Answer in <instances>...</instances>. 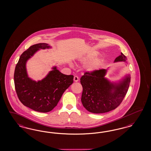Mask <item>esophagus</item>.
Masks as SVG:
<instances>
[{"mask_svg":"<svg viewBox=\"0 0 151 151\" xmlns=\"http://www.w3.org/2000/svg\"><path fill=\"white\" fill-rule=\"evenodd\" d=\"M78 80H79V78H78V76H74L73 80H74L75 82H78Z\"/></svg>","mask_w":151,"mask_h":151,"instance_id":"1","label":"esophagus"}]
</instances>
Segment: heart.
<instances>
[{"mask_svg":"<svg viewBox=\"0 0 151 151\" xmlns=\"http://www.w3.org/2000/svg\"><path fill=\"white\" fill-rule=\"evenodd\" d=\"M93 57L94 56L88 55V56L81 57L80 59V61L82 63H87L85 65L84 68L86 71H88L89 73H93L96 70H97L101 63V61L98 58H96L89 62V61L91 60ZM88 61L89 62H88Z\"/></svg>","mask_w":151,"mask_h":151,"instance_id":"1","label":"heart"}]
</instances>
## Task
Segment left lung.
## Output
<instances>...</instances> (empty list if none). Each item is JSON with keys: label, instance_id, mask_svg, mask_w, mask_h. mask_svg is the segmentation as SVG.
Masks as SVG:
<instances>
[{"label": "left lung", "instance_id": "left-lung-1", "mask_svg": "<svg viewBox=\"0 0 151 151\" xmlns=\"http://www.w3.org/2000/svg\"><path fill=\"white\" fill-rule=\"evenodd\" d=\"M127 57L122 53L115 59L114 63L124 62ZM107 69L85 73L80 78L83 91L81 102L88 111L104 113L116 108L127 94L130 82V75L127 74L118 81H111L105 77Z\"/></svg>", "mask_w": 151, "mask_h": 151}]
</instances>
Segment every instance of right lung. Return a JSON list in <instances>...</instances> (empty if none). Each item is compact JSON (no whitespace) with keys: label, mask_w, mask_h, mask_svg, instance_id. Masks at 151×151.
<instances>
[{"label":"right lung","mask_w":151,"mask_h":151,"mask_svg":"<svg viewBox=\"0 0 151 151\" xmlns=\"http://www.w3.org/2000/svg\"><path fill=\"white\" fill-rule=\"evenodd\" d=\"M47 43L31 46L21 55L15 68L14 80L16 93L21 103L35 111L47 113L51 111L65 91L73 83V75H67L53 66L41 80L35 81L28 76L27 61L40 50L49 49Z\"/></svg>","instance_id":"right-lung-1"}]
</instances>
